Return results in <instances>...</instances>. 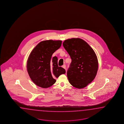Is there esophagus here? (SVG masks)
<instances>
[{"mask_svg":"<svg viewBox=\"0 0 124 124\" xmlns=\"http://www.w3.org/2000/svg\"><path fill=\"white\" fill-rule=\"evenodd\" d=\"M62 67L63 68V69H66V65L65 64H63V65L62 66Z\"/></svg>","mask_w":124,"mask_h":124,"instance_id":"1","label":"esophagus"}]
</instances>
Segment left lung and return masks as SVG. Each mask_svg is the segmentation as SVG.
Listing matches in <instances>:
<instances>
[{"instance_id":"left-lung-1","label":"left lung","mask_w":124,"mask_h":124,"mask_svg":"<svg viewBox=\"0 0 124 124\" xmlns=\"http://www.w3.org/2000/svg\"><path fill=\"white\" fill-rule=\"evenodd\" d=\"M63 45L72 60L67 72L69 82L76 88L85 87L94 79L98 68L93 50L80 38L68 39Z\"/></svg>"}]
</instances>
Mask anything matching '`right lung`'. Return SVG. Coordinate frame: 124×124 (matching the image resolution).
I'll return each instance as SVG.
<instances>
[{
    "label": "right lung",
    "mask_w": 124,
    "mask_h": 124,
    "mask_svg": "<svg viewBox=\"0 0 124 124\" xmlns=\"http://www.w3.org/2000/svg\"><path fill=\"white\" fill-rule=\"evenodd\" d=\"M61 44V40L43 41L31 52L27 61V70L36 85L43 88L50 87L55 83V78L65 73V69L58 66L57 57H52Z\"/></svg>",
    "instance_id": "add662e5"
}]
</instances>
